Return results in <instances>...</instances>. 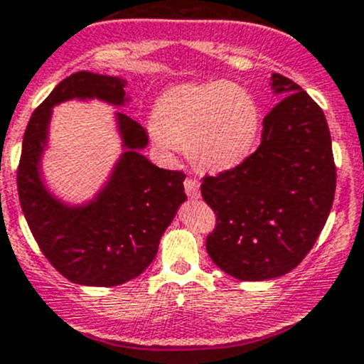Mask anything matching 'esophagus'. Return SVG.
<instances>
[{
	"mask_svg": "<svg viewBox=\"0 0 364 364\" xmlns=\"http://www.w3.org/2000/svg\"><path fill=\"white\" fill-rule=\"evenodd\" d=\"M184 188H186V193H188L189 198H193V200L200 198V184H198V182H196V180L186 178Z\"/></svg>",
	"mask_w": 364,
	"mask_h": 364,
	"instance_id": "1",
	"label": "esophagus"
}]
</instances>
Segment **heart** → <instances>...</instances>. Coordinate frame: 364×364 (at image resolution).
Listing matches in <instances>:
<instances>
[{
    "label": "heart",
    "instance_id": "1",
    "mask_svg": "<svg viewBox=\"0 0 364 364\" xmlns=\"http://www.w3.org/2000/svg\"><path fill=\"white\" fill-rule=\"evenodd\" d=\"M159 137L188 150L203 171H227L247 161L261 132V109L247 89L232 82L186 84L169 89L155 105Z\"/></svg>",
    "mask_w": 364,
    "mask_h": 364
}]
</instances>
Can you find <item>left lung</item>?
Segmentation results:
<instances>
[{
    "instance_id": "left-lung-1",
    "label": "left lung",
    "mask_w": 364,
    "mask_h": 364,
    "mask_svg": "<svg viewBox=\"0 0 364 364\" xmlns=\"http://www.w3.org/2000/svg\"><path fill=\"white\" fill-rule=\"evenodd\" d=\"M272 89L284 98L266 114L257 150L202 184L203 200L216 213L207 254L230 277L254 282L286 275L304 261L336 191L323 110L279 73Z\"/></svg>"
}]
</instances>
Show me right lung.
Returning a JSON list of instances; mask_svg holds the SVG:
<instances>
[{
    "label": "right lung",
    "mask_w": 364,
    "mask_h": 364,
    "mask_svg": "<svg viewBox=\"0 0 364 364\" xmlns=\"http://www.w3.org/2000/svg\"><path fill=\"white\" fill-rule=\"evenodd\" d=\"M119 76L78 71L68 76L32 114L23 137L17 191L21 209L37 245L60 275L82 286H119L139 277L157 255L159 241L175 218L186 175L151 164L141 150L146 130L116 112L124 151L105 188L84 205L55 198L41 178L53 107L68 100L127 103Z\"/></svg>",
    "instance_id": "1"
}]
</instances>
